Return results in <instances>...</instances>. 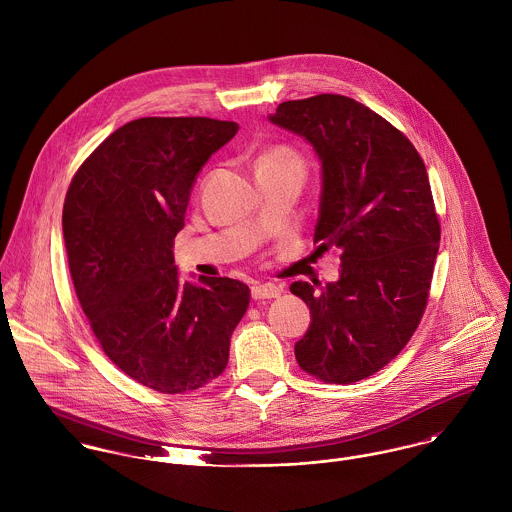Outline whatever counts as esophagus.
<instances>
[{
	"label": "esophagus",
	"mask_w": 512,
	"mask_h": 512,
	"mask_svg": "<svg viewBox=\"0 0 512 512\" xmlns=\"http://www.w3.org/2000/svg\"><path fill=\"white\" fill-rule=\"evenodd\" d=\"M251 291H253V299H277L281 295V287L273 283H255Z\"/></svg>",
	"instance_id": "esophagus-1"
}]
</instances>
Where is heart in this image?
Instances as JSON below:
<instances>
[{
	"label": "heart",
	"mask_w": 512,
	"mask_h": 512,
	"mask_svg": "<svg viewBox=\"0 0 512 512\" xmlns=\"http://www.w3.org/2000/svg\"><path fill=\"white\" fill-rule=\"evenodd\" d=\"M271 163H301V161L293 149L285 145H277L267 149L257 161V165H271Z\"/></svg>",
	"instance_id": "b5f03b06"
}]
</instances>
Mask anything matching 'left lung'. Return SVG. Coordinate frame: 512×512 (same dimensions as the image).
Returning a JSON list of instances; mask_svg holds the SVG:
<instances>
[{
  "instance_id": "8db88e82",
  "label": "left lung",
  "mask_w": 512,
  "mask_h": 512,
  "mask_svg": "<svg viewBox=\"0 0 512 512\" xmlns=\"http://www.w3.org/2000/svg\"><path fill=\"white\" fill-rule=\"evenodd\" d=\"M269 119L315 147L323 191L313 243L341 259L337 283L291 285L311 309L295 357L307 375L351 385L389 365L427 309L441 241L427 167L403 131L345 95L283 101Z\"/></svg>"
}]
</instances>
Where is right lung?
Masks as SVG:
<instances>
[{
    "mask_svg": "<svg viewBox=\"0 0 512 512\" xmlns=\"http://www.w3.org/2000/svg\"><path fill=\"white\" fill-rule=\"evenodd\" d=\"M237 129L209 117L129 121L79 165L65 195L67 263L89 327L117 369L163 395L225 371L249 307L245 283H181L173 265L195 175Z\"/></svg>",
    "mask_w": 512,
    "mask_h": 512,
    "instance_id": "1",
    "label": "right lung"
}]
</instances>
